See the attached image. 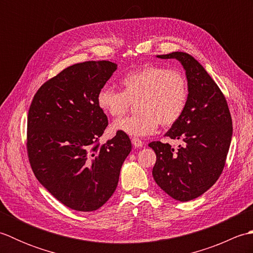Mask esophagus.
Wrapping results in <instances>:
<instances>
[{"instance_id":"1","label":"esophagus","mask_w":253,"mask_h":253,"mask_svg":"<svg viewBox=\"0 0 253 253\" xmlns=\"http://www.w3.org/2000/svg\"><path fill=\"white\" fill-rule=\"evenodd\" d=\"M131 143L135 146L136 148H141L143 146V142L140 140L139 138H132L131 139Z\"/></svg>"}]
</instances>
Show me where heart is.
<instances>
[{
    "label": "heart",
    "mask_w": 253,
    "mask_h": 253,
    "mask_svg": "<svg viewBox=\"0 0 253 253\" xmlns=\"http://www.w3.org/2000/svg\"><path fill=\"white\" fill-rule=\"evenodd\" d=\"M122 91L102 88L96 102L105 114L121 117L136 103L137 114L117 120L113 132L139 137L153 132L159 125L171 126L179 120L188 101L186 77L175 69L147 65L124 76Z\"/></svg>",
    "instance_id": "1"
}]
</instances>
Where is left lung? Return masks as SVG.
<instances>
[{"instance_id": "obj_1", "label": "left lung", "mask_w": 253, "mask_h": 253, "mask_svg": "<svg viewBox=\"0 0 253 253\" xmlns=\"http://www.w3.org/2000/svg\"><path fill=\"white\" fill-rule=\"evenodd\" d=\"M157 57L181 64L188 101L181 117L165 133L182 142L178 149L161 141L149 143L157 154L152 175L169 197L186 202L203 195L221 176L232 141V117L221 89L195 57L185 52Z\"/></svg>"}]
</instances>
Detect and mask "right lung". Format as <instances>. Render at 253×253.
Masks as SVG:
<instances>
[{"instance_id": "obj_1", "label": "right lung", "mask_w": 253, "mask_h": 253, "mask_svg": "<svg viewBox=\"0 0 253 253\" xmlns=\"http://www.w3.org/2000/svg\"><path fill=\"white\" fill-rule=\"evenodd\" d=\"M116 69L109 61L69 66L41 85L28 112L31 169L53 197L76 211H95L109 200L131 151L123 132L98 143L107 117L96 96Z\"/></svg>"}]
</instances>
